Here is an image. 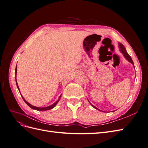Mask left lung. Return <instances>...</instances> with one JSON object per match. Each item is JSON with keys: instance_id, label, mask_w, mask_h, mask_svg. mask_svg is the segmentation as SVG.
<instances>
[{"instance_id": "8db88e82", "label": "left lung", "mask_w": 148, "mask_h": 148, "mask_svg": "<svg viewBox=\"0 0 148 148\" xmlns=\"http://www.w3.org/2000/svg\"><path fill=\"white\" fill-rule=\"evenodd\" d=\"M119 46H120V51L122 52V53H123V56H125V57L126 58V59L130 62H131V63L134 65V64H133V60H132V58H131V57L129 56V54L128 53H127V51H126V49H125V48L124 47V46H123V44H119ZM92 107H95V109H97L96 107H95V106H94L93 105H92ZM97 110H99V109H97Z\"/></svg>"}]
</instances>
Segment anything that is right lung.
Wrapping results in <instances>:
<instances>
[{
  "label": "right lung",
  "mask_w": 148,
  "mask_h": 148,
  "mask_svg": "<svg viewBox=\"0 0 148 148\" xmlns=\"http://www.w3.org/2000/svg\"><path fill=\"white\" fill-rule=\"evenodd\" d=\"M16 69H16H16H15V73H16ZM16 83L17 88H18V90H19V88H18V84H17V82H16ZM60 97H61V95L60 96V97H59V99H58V100L54 103V104H53L52 105H51V106H49V107H37L33 106H32V105H31V104H29V103H28L27 101H26L23 97H23V101L25 102L26 104H27L29 107H30L31 109H34V110H50V109L53 108V107H54L56 106V104H57L58 102L59 101V100H60Z\"/></svg>",
  "instance_id": "1"
}]
</instances>
